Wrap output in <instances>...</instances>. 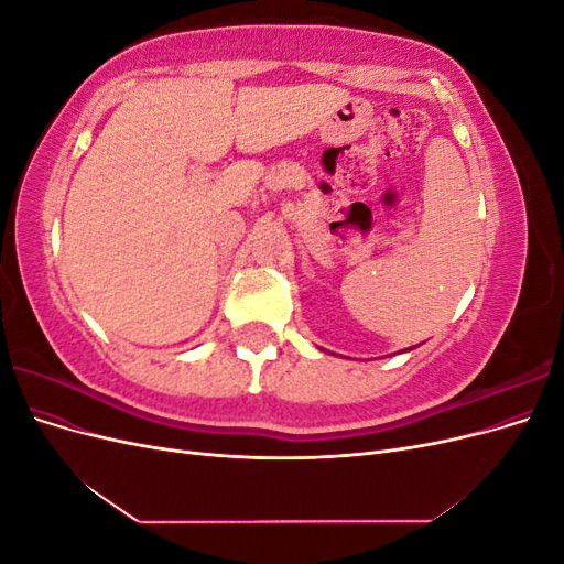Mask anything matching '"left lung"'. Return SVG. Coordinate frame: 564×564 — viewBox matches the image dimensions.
Wrapping results in <instances>:
<instances>
[{
	"label": "left lung",
	"instance_id": "left-lung-1",
	"mask_svg": "<svg viewBox=\"0 0 564 564\" xmlns=\"http://www.w3.org/2000/svg\"><path fill=\"white\" fill-rule=\"evenodd\" d=\"M406 350H409V348H406Z\"/></svg>",
	"mask_w": 564,
	"mask_h": 564
}]
</instances>
